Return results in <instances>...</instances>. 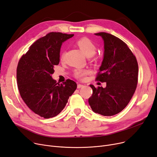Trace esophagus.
Masks as SVG:
<instances>
[{
    "mask_svg": "<svg viewBox=\"0 0 157 157\" xmlns=\"http://www.w3.org/2000/svg\"><path fill=\"white\" fill-rule=\"evenodd\" d=\"M84 87V86H83V85L80 84H78L77 85V88H78V89H80V88H81V87Z\"/></svg>",
    "mask_w": 157,
    "mask_h": 157,
    "instance_id": "34e87169",
    "label": "esophagus"
}]
</instances>
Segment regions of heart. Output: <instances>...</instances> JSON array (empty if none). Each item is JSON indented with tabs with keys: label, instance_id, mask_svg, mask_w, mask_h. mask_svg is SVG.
Returning <instances> with one entry per match:
<instances>
[{
	"label": "heart",
	"instance_id": "b5f03b06",
	"mask_svg": "<svg viewBox=\"0 0 157 157\" xmlns=\"http://www.w3.org/2000/svg\"><path fill=\"white\" fill-rule=\"evenodd\" d=\"M77 44L87 57L93 56L96 51V44L87 38H80L77 41ZM90 73L88 70H77L75 71V77L79 80H84Z\"/></svg>",
	"mask_w": 157,
	"mask_h": 157
}]
</instances>
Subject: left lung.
<instances>
[{"label": "left lung", "mask_w": 157, "mask_h": 157, "mask_svg": "<svg viewBox=\"0 0 157 157\" xmlns=\"http://www.w3.org/2000/svg\"><path fill=\"white\" fill-rule=\"evenodd\" d=\"M104 41V57L96 80L106 87H95L88 101L92 110L104 116L118 114L128 105L138 82V63L127 44L106 33H96Z\"/></svg>", "instance_id": "1"}]
</instances>
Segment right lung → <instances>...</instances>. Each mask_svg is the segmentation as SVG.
Here are the masks:
<instances>
[{
  "label": "right lung",
  "instance_id": "add662e5",
  "mask_svg": "<svg viewBox=\"0 0 157 157\" xmlns=\"http://www.w3.org/2000/svg\"><path fill=\"white\" fill-rule=\"evenodd\" d=\"M73 34L52 32L36 40L20 59L17 69L22 100L33 112L45 119L58 115L77 89L73 80L59 84L52 78L60 61L63 42Z\"/></svg>",
  "mask_w": 157,
  "mask_h": 157
}]
</instances>
